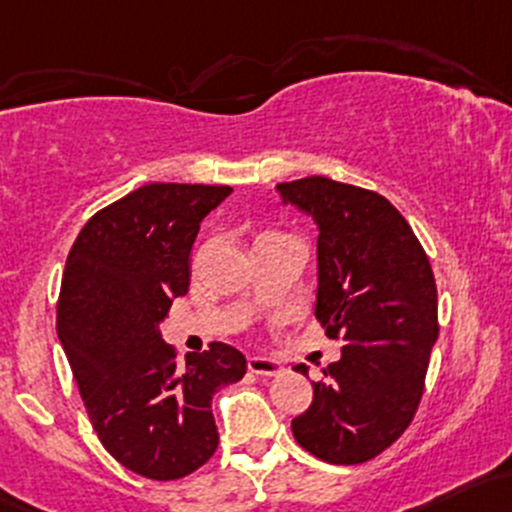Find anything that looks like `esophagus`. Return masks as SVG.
Listing matches in <instances>:
<instances>
[{"label":"esophagus","mask_w":512,"mask_h":512,"mask_svg":"<svg viewBox=\"0 0 512 512\" xmlns=\"http://www.w3.org/2000/svg\"><path fill=\"white\" fill-rule=\"evenodd\" d=\"M247 369L257 376H277L282 374V364L277 359H269V357H250L247 359Z\"/></svg>","instance_id":"34e87169"}]
</instances>
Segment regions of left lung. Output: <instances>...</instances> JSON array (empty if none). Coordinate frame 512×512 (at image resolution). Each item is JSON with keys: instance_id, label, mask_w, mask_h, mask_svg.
Listing matches in <instances>:
<instances>
[{"instance_id": "left-lung-1", "label": "left lung", "mask_w": 512, "mask_h": 512, "mask_svg": "<svg viewBox=\"0 0 512 512\" xmlns=\"http://www.w3.org/2000/svg\"><path fill=\"white\" fill-rule=\"evenodd\" d=\"M277 192L316 221V318L342 340V357L313 381V403L291 432L323 462H369L403 435L423 398L440 333L430 260L381 194L328 177L282 182ZM294 369L308 374L306 364Z\"/></svg>"}]
</instances>
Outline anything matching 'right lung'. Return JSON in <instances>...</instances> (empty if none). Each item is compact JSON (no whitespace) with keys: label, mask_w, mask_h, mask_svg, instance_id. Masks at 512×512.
Wrapping results in <instances>:
<instances>
[{"label":"right lung","mask_w":512,"mask_h":512,"mask_svg":"<svg viewBox=\"0 0 512 512\" xmlns=\"http://www.w3.org/2000/svg\"><path fill=\"white\" fill-rule=\"evenodd\" d=\"M230 192L145 184L94 213L67 255L58 338L101 445L145 479H182L209 462L213 393L245 376L243 352L226 342L184 367L160 335L172 299L189 291L201 221Z\"/></svg>","instance_id":"right-lung-1"}]
</instances>
